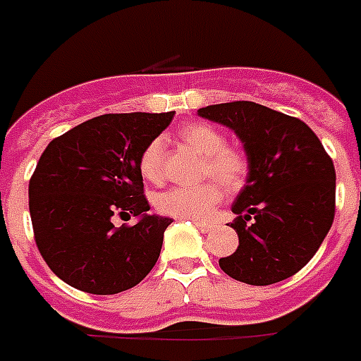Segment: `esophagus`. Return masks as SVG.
Masks as SVG:
<instances>
[{
    "label": "esophagus",
    "instance_id": "1",
    "mask_svg": "<svg viewBox=\"0 0 361 361\" xmlns=\"http://www.w3.org/2000/svg\"><path fill=\"white\" fill-rule=\"evenodd\" d=\"M194 224H196V226H197V230H202L203 234H207V232H209V230H211V224H209V222L194 221Z\"/></svg>",
    "mask_w": 361,
    "mask_h": 361
}]
</instances>
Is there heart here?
I'll list each match as a JSON object with an SVG mask.
<instances>
[{
  "label": "heart",
  "instance_id": "obj_1",
  "mask_svg": "<svg viewBox=\"0 0 361 361\" xmlns=\"http://www.w3.org/2000/svg\"><path fill=\"white\" fill-rule=\"evenodd\" d=\"M178 139L202 156V177H215L226 188H240L247 177V156L240 148L226 146V139L209 123H188L180 127ZM164 142L150 140L142 148L139 158L140 177L148 183H159L164 178ZM222 200V188L218 183H202L197 186H177L159 192L154 205L165 216L203 221Z\"/></svg>",
  "mask_w": 361,
  "mask_h": 361
}]
</instances>
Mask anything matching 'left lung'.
<instances>
[{
  "label": "left lung",
  "instance_id": "obj_1",
  "mask_svg": "<svg viewBox=\"0 0 361 361\" xmlns=\"http://www.w3.org/2000/svg\"><path fill=\"white\" fill-rule=\"evenodd\" d=\"M243 142L249 175L230 224L240 245L219 267L249 286L291 278L319 249L335 219V167L299 118L249 100L200 108Z\"/></svg>",
  "mask_w": 361,
  "mask_h": 361
}]
</instances>
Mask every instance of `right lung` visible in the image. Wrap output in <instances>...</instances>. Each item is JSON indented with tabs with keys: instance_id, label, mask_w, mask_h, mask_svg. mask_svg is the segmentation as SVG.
Masks as SVG:
<instances>
[{
	"instance_id": "right-lung-1",
	"label": "right lung",
	"mask_w": 361,
	"mask_h": 361,
	"mask_svg": "<svg viewBox=\"0 0 361 361\" xmlns=\"http://www.w3.org/2000/svg\"><path fill=\"white\" fill-rule=\"evenodd\" d=\"M175 112L104 114L49 142L30 178V216L47 267L68 286L114 295L145 280L171 219L148 215L140 152ZM139 216L133 227L113 216Z\"/></svg>"
}]
</instances>
